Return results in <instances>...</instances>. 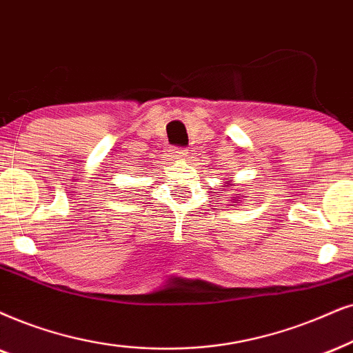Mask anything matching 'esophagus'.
Segmentation results:
<instances>
[{"instance_id":"34e87169","label":"esophagus","mask_w":353,"mask_h":353,"mask_svg":"<svg viewBox=\"0 0 353 353\" xmlns=\"http://www.w3.org/2000/svg\"><path fill=\"white\" fill-rule=\"evenodd\" d=\"M171 156L174 159H185L187 158V150L185 148H172Z\"/></svg>"}]
</instances>
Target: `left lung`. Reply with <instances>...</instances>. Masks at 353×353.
Listing matches in <instances>:
<instances>
[{"instance_id": "left-lung-1", "label": "left lung", "mask_w": 353, "mask_h": 353, "mask_svg": "<svg viewBox=\"0 0 353 353\" xmlns=\"http://www.w3.org/2000/svg\"><path fill=\"white\" fill-rule=\"evenodd\" d=\"M226 184H228V182H226ZM233 200H234V205L239 203V200H236V199H233Z\"/></svg>"}]
</instances>
